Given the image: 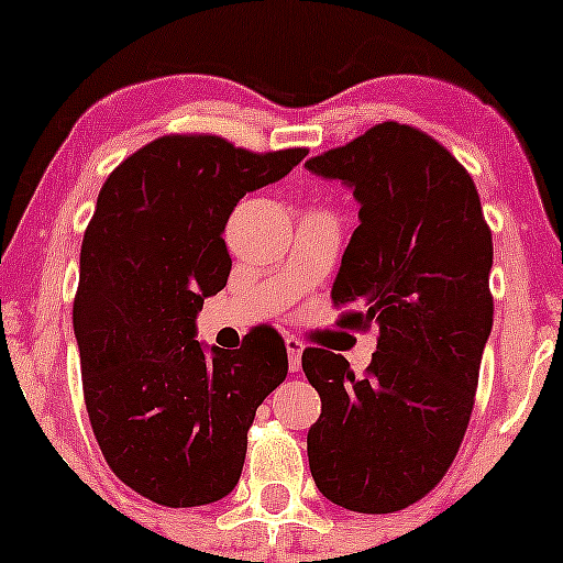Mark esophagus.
<instances>
[{"label":"esophagus","instance_id":"obj_1","mask_svg":"<svg viewBox=\"0 0 563 563\" xmlns=\"http://www.w3.org/2000/svg\"><path fill=\"white\" fill-rule=\"evenodd\" d=\"M286 349H288V367L290 371H301V352H303V344L299 339H294V335H290V339H286Z\"/></svg>","mask_w":563,"mask_h":563}]
</instances>
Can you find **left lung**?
Instances as JSON below:
<instances>
[{"label":"left lung","mask_w":563,"mask_h":563,"mask_svg":"<svg viewBox=\"0 0 563 563\" xmlns=\"http://www.w3.org/2000/svg\"><path fill=\"white\" fill-rule=\"evenodd\" d=\"M303 166L360 203L331 296L357 307L341 325H378L363 378L341 354L303 349L322 402L309 468L335 506L394 514L437 487L466 434L493 331V232L468 172L407 124L384 121Z\"/></svg>","instance_id":"obj_1"}]
</instances>
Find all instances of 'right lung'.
Instances as JSON below:
<instances>
[{
	"label": "right lung",
	"instance_id": "obj_1",
	"mask_svg": "<svg viewBox=\"0 0 563 563\" xmlns=\"http://www.w3.org/2000/svg\"><path fill=\"white\" fill-rule=\"evenodd\" d=\"M303 156L169 134L115 166L97 196L74 301L84 402L113 474L158 506L230 495L256 407L286 380L275 328H254L224 352L196 341V318L228 286L222 232L238 200Z\"/></svg>",
	"mask_w": 563,
	"mask_h": 563
}]
</instances>
